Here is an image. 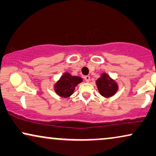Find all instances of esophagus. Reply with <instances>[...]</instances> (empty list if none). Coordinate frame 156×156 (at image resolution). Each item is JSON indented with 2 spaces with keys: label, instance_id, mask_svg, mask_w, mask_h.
Segmentation results:
<instances>
[{
  "label": "esophagus",
  "instance_id": "esophagus-1",
  "mask_svg": "<svg viewBox=\"0 0 156 156\" xmlns=\"http://www.w3.org/2000/svg\"><path fill=\"white\" fill-rule=\"evenodd\" d=\"M84 79L87 83H89L90 80V77L89 76H86L84 77Z\"/></svg>",
  "mask_w": 156,
  "mask_h": 156
}]
</instances>
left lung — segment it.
I'll list each match as a JSON object with an SVG mask.
<instances>
[{
    "mask_svg": "<svg viewBox=\"0 0 156 156\" xmlns=\"http://www.w3.org/2000/svg\"><path fill=\"white\" fill-rule=\"evenodd\" d=\"M96 83L100 94L105 98L113 96L119 88L117 83L106 73H101L100 78L96 80Z\"/></svg>",
    "mask_w": 156,
    "mask_h": 156,
    "instance_id": "obj_1",
    "label": "left lung"
}]
</instances>
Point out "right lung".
<instances>
[{
	"label": "right lung",
	"instance_id": "add662e5",
	"mask_svg": "<svg viewBox=\"0 0 156 156\" xmlns=\"http://www.w3.org/2000/svg\"><path fill=\"white\" fill-rule=\"evenodd\" d=\"M82 81L83 79L80 77L65 73L54 85V90L60 97L68 98L73 94L76 86Z\"/></svg>",
	"mask_w": 156,
	"mask_h": 156
}]
</instances>
